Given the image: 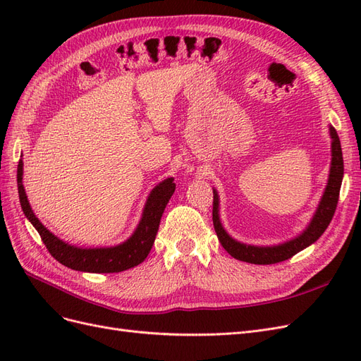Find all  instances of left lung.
<instances>
[{
    "instance_id": "8db88e82",
    "label": "left lung",
    "mask_w": 361,
    "mask_h": 361,
    "mask_svg": "<svg viewBox=\"0 0 361 361\" xmlns=\"http://www.w3.org/2000/svg\"><path fill=\"white\" fill-rule=\"evenodd\" d=\"M330 137H331V166L329 174V183H326L325 191L322 194V199L318 204L310 224L305 227V231L298 235L297 238L290 239L279 245L271 247H259V245H248L243 244L233 239L228 235L220 221V214H218V192L214 190V209H212V221L214 228L216 232L218 239H220L221 245L232 257L248 262V264L255 265H271L279 264V262L288 260L292 256L300 253L305 247L312 245L314 241H318L319 236L325 232L329 227L330 221L333 220V215L336 212L337 202H338V192H341V185L343 179V157H342V147L341 140H338L337 130L330 126Z\"/></svg>"
}]
</instances>
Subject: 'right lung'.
I'll return each instance as SVG.
<instances>
[{"instance_id":"obj_1","label":"right lung","mask_w":361,"mask_h":361,"mask_svg":"<svg viewBox=\"0 0 361 361\" xmlns=\"http://www.w3.org/2000/svg\"><path fill=\"white\" fill-rule=\"evenodd\" d=\"M23 167L24 162L18 164V192L19 202L23 211L30 223L35 226L39 232L43 244L47 245L48 251L54 259H57L61 265L75 271L84 272H120L129 268H134L143 262L150 253V248L155 243V236L159 227V221L164 209L176 190V183L173 178H169L158 183L149 194L147 202L145 204L141 220L129 239L116 247H102V248H81L61 241L60 238L52 235L48 228L43 226L39 218L31 211L27 194L23 185Z\"/></svg>"}]
</instances>
